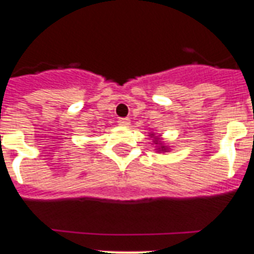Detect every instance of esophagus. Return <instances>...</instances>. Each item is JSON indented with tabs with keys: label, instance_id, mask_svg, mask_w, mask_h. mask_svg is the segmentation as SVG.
Wrapping results in <instances>:
<instances>
[{
	"label": "esophagus",
	"instance_id": "esophagus-1",
	"mask_svg": "<svg viewBox=\"0 0 254 254\" xmlns=\"http://www.w3.org/2000/svg\"><path fill=\"white\" fill-rule=\"evenodd\" d=\"M118 124H120V125H122V127H129V125H130V120H129L127 117L118 118Z\"/></svg>",
	"mask_w": 254,
	"mask_h": 254
}]
</instances>
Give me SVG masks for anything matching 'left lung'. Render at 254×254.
<instances>
[{
    "label": "left lung",
    "instance_id": "1",
    "mask_svg": "<svg viewBox=\"0 0 254 254\" xmlns=\"http://www.w3.org/2000/svg\"><path fill=\"white\" fill-rule=\"evenodd\" d=\"M155 140H156L155 144H157V142H159V141H157V138H155ZM157 151L167 152V151H168V148H167V146H164V145H160V146H159V148H157Z\"/></svg>",
    "mask_w": 254,
    "mask_h": 254
}]
</instances>
